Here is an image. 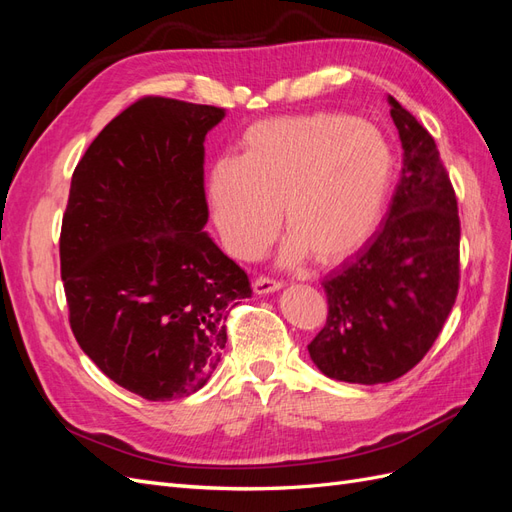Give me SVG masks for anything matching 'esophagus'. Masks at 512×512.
Wrapping results in <instances>:
<instances>
[{"label":"esophagus","instance_id":"1","mask_svg":"<svg viewBox=\"0 0 512 512\" xmlns=\"http://www.w3.org/2000/svg\"><path fill=\"white\" fill-rule=\"evenodd\" d=\"M282 286H284L282 282H277V280H273V277H265V275H260L254 280V292L256 294H269V292L280 290Z\"/></svg>","mask_w":512,"mask_h":512}]
</instances>
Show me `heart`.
I'll list each match as a JSON object with an SVG mask.
<instances>
[{
	"label": "heart",
	"instance_id": "obj_1",
	"mask_svg": "<svg viewBox=\"0 0 512 512\" xmlns=\"http://www.w3.org/2000/svg\"><path fill=\"white\" fill-rule=\"evenodd\" d=\"M393 177V147L371 123L344 113L286 115L252 123L241 156L209 166L207 200L232 256L265 252L282 207L286 265L309 252L337 262L376 235Z\"/></svg>",
	"mask_w": 512,
	"mask_h": 512
}]
</instances>
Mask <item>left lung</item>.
Masks as SVG:
<instances>
[{"mask_svg": "<svg viewBox=\"0 0 512 512\" xmlns=\"http://www.w3.org/2000/svg\"><path fill=\"white\" fill-rule=\"evenodd\" d=\"M401 179L371 243L322 282L329 316L307 346L324 376L393 382L423 359L459 290V213L433 136L389 96Z\"/></svg>", "mask_w": 512, "mask_h": 512, "instance_id": "left-lung-1", "label": "left lung"}]
</instances>
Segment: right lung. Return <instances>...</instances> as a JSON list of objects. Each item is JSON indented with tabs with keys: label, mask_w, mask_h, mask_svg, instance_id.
<instances>
[{
	"label": "right lung",
	"mask_w": 512,
	"mask_h": 512,
	"mask_svg": "<svg viewBox=\"0 0 512 512\" xmlns=\"http://www.w3.org/2000/svg\"><path fill=\"white\" fill-rule=\"evenodd\" d=\"M224 108L145 96L76 164L59 260L70 327L102 374L149 401L203 389L247 273L203 230L205 136Z\"/></svg>",
	"instance_id": "right-lung-1"
}]
</instances>
